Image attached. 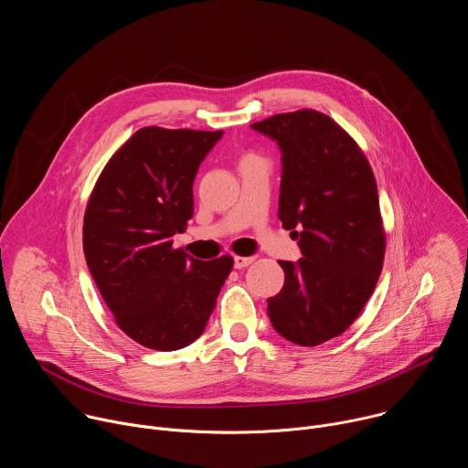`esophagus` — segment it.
<instances>
[{"mask_svg": "<svg viewBox=\"0 0 468 468\" xmlns=\"http://www.w3.org/2000/svg\"><path fill=\"white\" fill-rule=\"evenodd\" d=\"M255 261V257H242V255H235L233 262H235V269H246L248 264H251Z\"/></svg>", "mask_w": 468, "mask_h": 468, "instance_id": "esophagus-1", "label": "esophagus"}]
</instances>
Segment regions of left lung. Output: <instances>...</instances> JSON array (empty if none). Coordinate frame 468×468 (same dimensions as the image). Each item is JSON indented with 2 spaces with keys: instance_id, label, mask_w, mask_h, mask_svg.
I'll list each match as a JSON object with an SVG mask.
<instances>
[{
  "instance_id": "8db88e82",
  "label": "left lung",
  "mask_w": 468,
  "mask_h": 468,
  "mask_svg": "<svg viewBox=\"0 0 468 468\" xmlns=\"http://www.w3.org/2000/svg\"><path fill=\"white\" fill-rule=\"evenodd\" d=\"M282 150L278 217L298 262L278 261L283 289L269 298L274 329L300 346L339 337L363 311L383 269L385 231L372 168L348 133L313 109L251 123Z\"/></svg>"
}]
</instances>
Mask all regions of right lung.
<instances>
[{
	"instance_id": "1",
	"label": "right lung",
	"mask_w": 468,
	"mask_h": 468,
	"mask_svg": "<svg viewBox=\"0 0 468 468\" xmlns=\"http://www.w3.org/2000/svg\"><path fill=\"white\" fill-rule=\"evenodd\" d=\"M224 131L143 127L105 165L85 211L83 251L118 327L172 352L202 335L233 257L174 248L194 213L196 172Z\"/></svg>"
}]
</instances>
